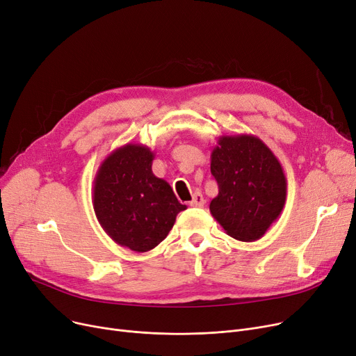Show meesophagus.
I'll list each match as a JSON object with an SVG mask.
<instances>
[{
    "label": "esophagus",
    "instance_id": "1",
    "mask_svg": "<svg viewBox=\"0 0 356 356\" xmlns=\"http://www.w3.org/2000/svg\"><path fill=\"white\" fill-rule=\"evenodd\" d=\"M189 204H191L192 208H202L203 204H204V199H203V196L200 193H195L193 199L189 202Z\"/></svg>",
    "mask_w": 356,
    "mask_h": 356
}]
</instances>
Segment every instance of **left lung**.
<instances>
[{
	"label": "left lung",
	"instance_id": "left-lung-1",
	"mask_svg": "<svg viewBox=\"0 0 356 356\" xmlns=\"http://www.w3.org/2000/svg\"><path fill=\"white\" fill-rule=\"evenodd\" d=\"M218 196L209 209L225 232L242 242L263 236L282 215L284 170L271 149L251 134L220 136L211 154Z\"/></svg>",
	"mask_w": 356,
	"mask_h": 356
}]
</instances>
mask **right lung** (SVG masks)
Listing matches in <instances>:
<instances>
[{"mask_svg":"<svg viewBox=\"0 0 356 356\" xmlns=\"http://www.w3.org/2000/svg\"><path fill=\"white\" fill-rule=\"evenodd\" d=\"M154 153L128 143L114 149L93 180L92 203L106 235L136 252L157 247L186 209L165 180L154 176Z\"/></svg>","mask_w":356,"mask_h":356,"instance_id":"right-lung-1","label":"right lung"}]
</instances>
